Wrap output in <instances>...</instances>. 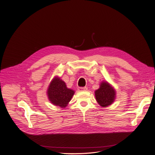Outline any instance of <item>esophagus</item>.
Returning <instances> with one entry per match:
<instances>
[{
    "mask_svg": "<svg viewBox=\"0 0 155 155\" xmlns=\"http://www.w3.org/2000/svg\"><path fill=\"white\" fill-rule=\"evenodd\" d=\"M87 87H80V88H78V90H80V91H87Z\"/></svg>",
    "mask_w": 155,
    "mask_h": 155,
    "instance_id": "esophagus-1",
    "label": "esophagus"
}]
</instances>
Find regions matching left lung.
Here are the masks:
<instances>
[{
    "label": "left lung",
    "mask_w": 155,
    "mask_h": 155,
    "mask_svg": "<svg viewBox=\"0 0 155 155\" xmlns=\"http://www.w3.org/2000/svg\"><path fill=\"white\" fill-rule=\"evenodd\" d=\"M115 96L114 90L107 82L101 83L100 88L95 91L96 101L103 107L110 105L115 99Z\"/></svg>",
    "instance_id": "8db88e82"
}]
</instances>
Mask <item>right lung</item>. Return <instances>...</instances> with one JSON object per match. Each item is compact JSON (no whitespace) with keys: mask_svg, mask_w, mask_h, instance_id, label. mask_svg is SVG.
I'll list each match as a JSON object with an SVG mask.
<instances>
[{"mask_svg":"<svg viewBox=\"0 0 155 155\" xmlns=\"http://www.w3.org/2000/svg\"><path fill=\"white\" fill-rule=\"evenodd\" d=\"M74 91L67 88L64 81L58 78H54L50 83L48 95L50 101L55 106L65 107L71 100Z\"/></svg>","mask_w":155,"mask_h":155,"instance_id":"right-lung-1","label":"right lung"}]
</instances>
